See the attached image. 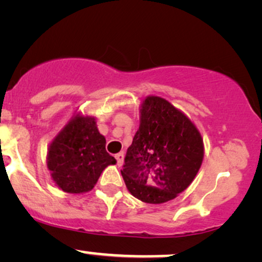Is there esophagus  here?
<instances>
[{"mask_svg": "<svg viewBox=\"0 0 262 262\" xmlns=\"http://www.w3.org/2000/svg\"><path fill=\"white\" fill-rule=\"evenodd\" d=\"M116 160H117V163H118V166H123V163H124V152H119V154H117L116 155Z\"/></svg>", "mask_w": 262, "mask_h": 262, "instance_id": "34e87169", "label": "esophagus"}]
</instances>
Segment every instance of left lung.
Instances as JSON below:
<instances>
[{
  "label": "left lung",
  "instance_id": "left-lung-1",
  "mask_svg": "<svg viewBox=\"0 0 262 262\" xmlns=\"http://www.w3.org/2000/svg\"><path fill=\"white\" fill-rule=\"evenodd\" d=\"M203 157V139L194 124L167 100L148 96L121 175L136 198L166 203L188 187Z\"/></svg>",
  "mask_w": 262,
  "mask_h": 262
}]
</instances>
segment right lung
I'll list each match as a JSON object with an SVG mask.
<instances>
[{"label":"right lung","mask_w":262,"mask_h":262,"mask_svg":"<svg viewBox=\"0 0 262 262\" xmlns=\"http://www.w3.org/2000/svg\"><path fill=\"white\" fill-rule=\"evenodd\" d=\"M117 161L106 151V139L92 117H75L53 139L48 168L60 189L83 193L94 187L100 174Z\"/></svg>","instance_id":"add662e5"}]
</instances>
